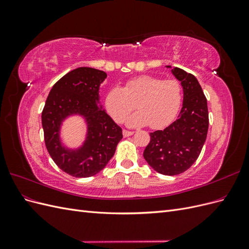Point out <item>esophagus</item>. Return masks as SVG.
<instances>
[{"label":"esophagus","instance_id":"esophagus-1","mask_svg":"<svg viewBox=\"0 0 249 249\" xmlns=\"http://www.w3.org/2000/svg\"><path fill=\"white\" fill-rule=\"evenodd\" d=\"M123 134H124V137H127V136H131V135H133V134H134V132H133V131L124 130V131H123Z\"/></svg>","mask_w":249,"mask_h":249}]
</instances>
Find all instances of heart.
<instances>
[{"instance_id": "b5f03b06", "label": "heart", "mask_w": 249, "mask_h": 249, "mask_svg": "<svg viewBox=\"0 0 249 249\" xmlns=\"http://www.w3.org/2000/svg\"><path fill=\"white\" fill-rule=\"evenodd\" d=\"M182 100L183 89L178 81L141 76L126 81L124 87H112L105 97V105L116 123H124L137 103L139 111L129 117L127 124L162 129L176 118Z\"/></svg>"}]
</instances>
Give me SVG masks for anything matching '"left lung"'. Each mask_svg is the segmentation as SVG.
I'll return each instance as SVG.
<instances>
[{
  "mask_svg": "<svg viewBox=\"0 0 249 249\" xmlns=\"http://www.w3.org/2000/svg\"><path fill=\"white\" fill-rule=\"evenodd\" d=\"M172 73L182 82L183 108L176 122L163 131L149 133L150 140L143 152L150 166L165 176L179 175L192 166L209 129L207 99L197 79L178 67L172 70Z\"/></svg>",
  "mask_w": 249,
  "mask_h": 249,
  "instance_id": "1",
  "label": "left lung"
}]
</instances>
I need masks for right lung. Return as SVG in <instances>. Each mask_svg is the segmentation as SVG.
I'll use <instances>...</instances> for the list:
<instances>
[{"mask_svg": "<svg viewBox=\"0 0 249 249\" xmlns=\"http://www.w3.org/2000/svg\"><path fill=\"white\" fill-rule=\"evenodd\" d=\"M106 77V72L91 67L67 72L53 86L43 107L41 122L48 152L57 166L71 177L88 178L103 170L123 138L122 127L96 106L99 87ZM71 112L84 115L89 124L86 144L73 152L62 147L57 135L62 119Z\"/></svg>", "mask_w": 249, "mask_h": 249, "instance_id": "right-lung-1", "label": "right lung"}]
</instances>
